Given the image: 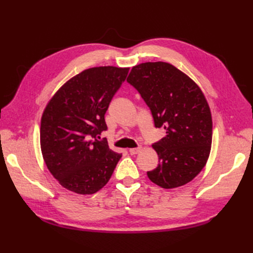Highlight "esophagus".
Listing matches in <instances>:
<instances>
[{
    "label": "esophagus",
    "mask_w": 253,
    "mask_h": 253,
    "mask_svg": "<svg viewBox=\"0 0 253 253\" xmlns=\"http://www.w3.org/2000/svg\"><path fill=\"white\" fill-rule=\"evenodd\" d=\"M128 152H129V154H131V155H136V154H138V153L140 152V147H138V148L129 149V150H128Z\"/></svg>",
    "instance_id": "esophagus-1"
}]
</instances>
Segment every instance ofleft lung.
Returning a JSON list of instances; mask_svg holds the SVG:
<instances>
[{
    "instance_id": "obj_1",
    "label": "left lung",
    "mask_w": 253,
    "mask_h": 253,
    "mask_svg": "<svg viewBox=\"0 0 253 253\" xmlns=\"http://www.w3.org/2000/svg\"><path fill=\"white\" fill-rule=\"evenodd\" d=\"M126 81L149 106L155 127L166 131L153 143L159 164L148 177L165 189L186 185L203 170L211 149L212 118L201 88L166 62L136 65Z\"/></svg>"
}]
</instances>
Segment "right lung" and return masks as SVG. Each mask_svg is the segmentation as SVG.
I'll return each mask as SVG.
<instances>
[{"label":"right lung","instance_id":"obj_1","mask_svg":"<svg viewBox=\"0 0 253 253\" xmlns=\"http://www.w3.org/2000/svg\"><path fill=\"white\" fill-rule=\"evenodd\" d=\"M129 68L93 67L68 80L52 97L41 120V150L49 172L65 189L93 194L103 188L122 154L104 138V115Z\"/></svg>","mask_w":253,"mask_h":253}]
</instances>
